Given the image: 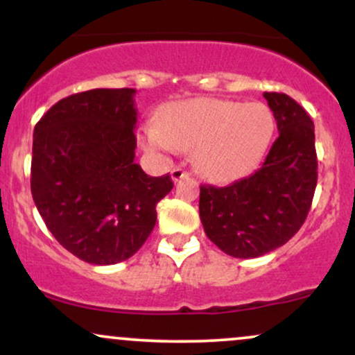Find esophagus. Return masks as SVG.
Listing matches in <instances>:
<instances>
[{
	"mask_svg": "<svg viewBox=\"0 0 355 355\" xmlns=\"http://www.w3.org/2000/svg\"><path fill=\"white\" fill-rule=\"evenodd\" d=\"M170 175H172V180L177 183V182H180L183 177H187V175H189V173H187V170L182 168V166H175V168L172 170V173H170Z\"/></svg>",
	"mask_w": 355,
	"mask_h": 355,
	"instance_id": "34e87169",
	"label": "esophagus"
}]
</instances>
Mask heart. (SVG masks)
<instances>
[{
	"instance_id": "obj_1",
	"label": "heart",
	"mask_w": 355,
	"mask_h": 355,
	"mask_svg": "<svg viewBox=\"0 0 355 355\" xmlns=\"http://www.w3.org/2000/svg\"><path fill=\"white\" fill-rule=\"evenodd\" d=\"M274 115L262 103L193 98L168 105L145 132L150 150H195L198 170L214 182L245 177L259 165L274 133Z\"/></svg>"
}]
</instances>
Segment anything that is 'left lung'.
<instances>
[{
	"mask_svg": "<svg viewBox=\"0 0 355 355\" xmlns=\"http://www.w3.org/2000/svg\"><path fill=\"white\" fill-rule=\"evenodd\" d=\"M279 137L262 166L229 187H200L207 237L227 255L254 259L282 247L299 232L317 185L313 123L285 93H263Z\"/></svg>",
	"mask_w": 355,
	"mask_h": 355,
	"instance_id": "obj_1",
	"label": "left lung"
}]
</instances>
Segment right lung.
Returning <instances> with one entry per match:
<instances>
[{"label":"right lung","instance_id":"right-lung-1","mask_svg":"<svg viewBox=\"0 0 355 355\" xmlns=\"http://www.w3.org/2000/svg\"><path fill=\"white\" fill-rule=\"evenodd\" d=\"M133 88L75 93L35 126L31 195L48 230L93 266L137 254L157 222L170 175L150 177L135 164Z\"/></svg>","mask_w":355,"mask_h":355}]
</instances>
